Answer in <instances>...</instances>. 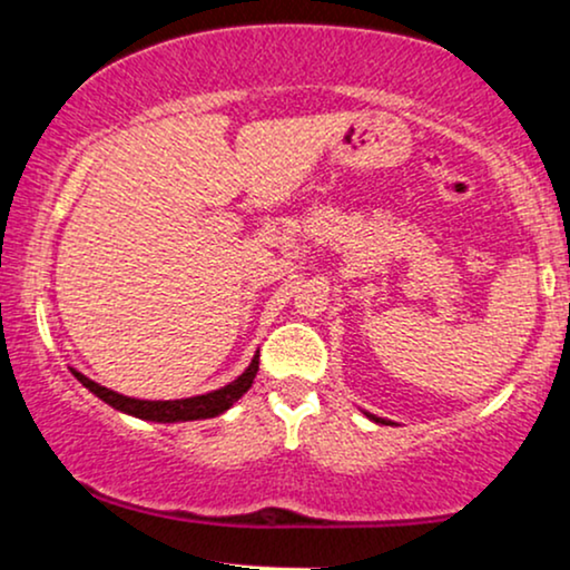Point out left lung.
I'll return each instance as SVG.
<instances>
[{"label":"left lung","mask_w":570,"mask_h":570,"mask_svg":"<svg viewBox=\"0 0 570 570\" xmlns=\"http://www.w3.org/2000/svg\"><path fill=\"white\" fill-rule=\"evenodd\" d=\"M364 415H367L370 421H375V423H389V421H383V417H375V415H370V412H364Z\"/></svg>","instance_id":"left-lung-1"}]
</instances>
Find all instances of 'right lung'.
I'll return each mask as SVG.
<instances>
[{"label":"right lung","mask_w":570,"mask_h":570,"mask_svg":"<svg viewBox=\"0 0 570 570\" xmlns=\"http://www.w3.org/2000/svg\"><path fill=\"white\" fill-rule=\"evenodd\" d=\"M259 370V351L254 353L252 364L235 377L233 383L222 385L217 391H208V394L200 396H189V399H168V402H153V399H134V396H122L112 389H104L90 377H85L82 372H75V377L80 381L90 394H96L101 402H107L109 407L126 412V415L141 417V421H155V423H181V421H203V417H217L225 410H230L240 396L252 389L254 377H257Z\"/></svg>","instance_id":"right-lung-1"}]
</instances>
